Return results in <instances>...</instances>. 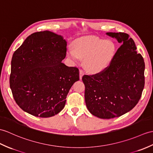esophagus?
<instances>
[{
	"instance_id": "esophagus-1",
	"label": "esophagus",
	"mask_w": 153,
	"mask_h": 153,
	"mask_svg": "<svg viewBox=\"0 0 153 153\" xmlns=\"http://www.w3.org/2000/svg\"><path fill=\"white\" fill-rule=\"evenodd\" d=\"M83 75H84V72L83 71V70L80 69L79 70V78H80V79H82V77H83Z\"/></svg>"
}]
</instances>
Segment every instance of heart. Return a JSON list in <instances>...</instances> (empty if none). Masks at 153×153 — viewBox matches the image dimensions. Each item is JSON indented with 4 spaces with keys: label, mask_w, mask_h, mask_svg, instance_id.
<instances>
[{
    "label": "heart",
    "mask_w": 153,
    "mask_h": 153,
    "mask_svg": "<svg viewBox=\"0 0 153 153\" xmlns=\"http://www.w3.org/2000/svg\"><path fill=\"white\" fill-rule=\"evenodd\" d=\"M116 53V45L112 41L98 37L80 38L74 44V48L68 49V55L74 62L84 59V66L91 73L105 70L111 62Z\"/></svg>",
    "instance_id": "heart-1"
}]
</instances>
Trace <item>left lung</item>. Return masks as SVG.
Segmentation results:
<instances>
[{"label":"left lung","mask_w":153,"mask_h":153,"mask_svg":"<svg viewBox=\"0 0 153 153\" xmlns=\"http://www.w3.org/2000/svg\"><path fill=\"white\" fill-rule=\"evenodd\" d=\"M120 46L105 70L84 75L85 100L91 114L101 119L121 116L139 102L145 85V62L132 38L124 33H107Z\"/></svg>","instance_id":"8db88e82"}]
</instances>
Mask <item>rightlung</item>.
Wrapping results in <instances>:
<instances>
[{
	"instance_id": "1",
	"label": "right lung",
	"mask_w": 153,
	"mask_h": 153,
	"mask_svg": "<svg viewBox=\"0 0 153 153\" xmlns=\"http://www.w3.org/2000/svg\"><path fill=\"white\" fill-rule=\"evenodd\" d=\"M66 45L60 35L40 31L28 36L13 53L10 86L23 111L46 118L65 107L71 87L79 79V69L62 62Z\"/></svg>"
}]
</instances>
